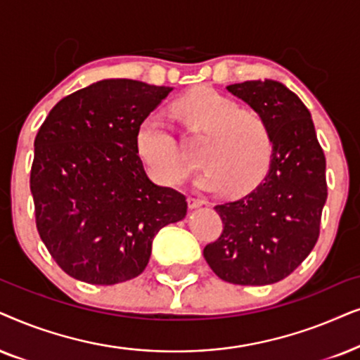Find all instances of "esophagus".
<instances>
[{"instance_id": "esophagus-1", "label": "esophagus", "mask_w": 360, "mask_h": 360, "mask_svg": "<svg viewBox=\"0 0 360 360\" xmlns=\"http://www.w3.org/2000/svg\"><path fill=\"white\" fill-rule=\"evenodd\" d=\"M202 204H204V200H200L198 198H193V195H189V198H188V205L191 209H198Z\"/></svg>"}]
</instances>
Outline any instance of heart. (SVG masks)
Wrapping results in <instances>:
<instances>
[{"label": "heart", "instance_id": "b5f03b06", "mask_svg": "<svg viewBox=\"0 0 360 360\" xmlns=\"http://www.w3.org/2000/svg\"><path fill=\"white\" fill-rule=\"evenodd\" d=\"M172 113L189 135L205 138L199 153L204 166L199 188L243 194L265 177L273 158V133L260 112L242 108L237 100L210 87H198L176 100ZM136 150L158 183L179 186L188 177L189 166L174 133L156 115L138 127Z\"/></svg>", "mask_w": 360, "mask_h": 360}]
</instances>
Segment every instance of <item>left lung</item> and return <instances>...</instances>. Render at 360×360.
<instances>
[{"label": "left lung", "instance_id": "1", "mask_svg": "<svg viewBox=\"0 0 360 360\" xmlns=\"http://www.w3.org/2000/svg\"><path fill=\"white\" fill-rule=\"evenodd\" d=\"M227 90L270 123L273 158L265 179L242 199L215 205L224 230L204 248L212 271L233 285H271L309 255L328 199L326 158L309 110L275 80Z\"/></svg>", "mask_w": 360, "mask_h": 360}]
</instances>
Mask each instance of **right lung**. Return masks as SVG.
Returning a JSON list of instances; mask_svg holds the SVG:
<instances>
[{
  "instance_id": "obj_1",
  "label": "right lung",
  "mask_w": 360,
  "mask_h": 360,
  "mask_svg": "<svg viewBox=\"0 0 360 360\" xmlns=\"http://www.w3.org/2000/svg\"><path fill=\"white\" fill-rule=\"evenodd\" d=\"M171 90L100 80L62 98L41 124L30 179L36 227L75 280L138 276L160 229L188 212L186 195L153 183L136 150L138 127Z\"/></svg>"
}]
</instances>
